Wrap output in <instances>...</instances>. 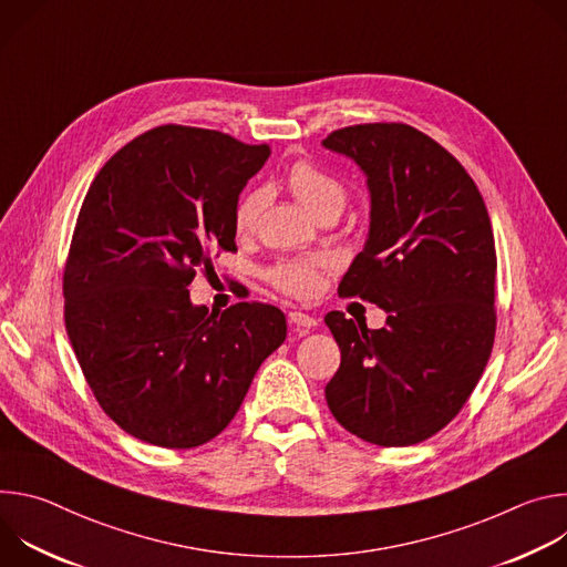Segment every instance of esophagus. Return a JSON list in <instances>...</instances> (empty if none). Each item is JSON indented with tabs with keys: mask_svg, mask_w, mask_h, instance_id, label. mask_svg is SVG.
Wrapping results in <instances>:
<instances>
[{
	"mask_svg": "<svg viewBox=\"0 0 567 567\" xmlns=\"http://www.w3.org/2000/svg\"><path fill=\"white\" fill-rule=\"evenodd\" d=\"M289 322H293L296 328H302V330H311L318 326V320L309 313H302V311H289Z\"/></svg>",
	"mask_w": 567,
	"mask_h": 567,
	"instance_id": "34e87169",
	"label": "esophagus"
}]
</instances>
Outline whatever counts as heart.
Segmentation results:
<instances>
[{
  "label": "heart",
  "instance_id": "b5f03b06",
  "mask_svg": "<svg viewBox=\"0 0 567 567\" xmlns=\"http://www.w3.org/2000/svg\"><path fill=\"white\" fill-rule=\"evenodd\" d=\"M287 188L316 219L326 215L339 217L350 197V190L341 177L311 164L307 158H298L296 164H291V168L287 171ZM265 202H267V195L262 188L249 190L247 195L239 197L233 210V226L239 235L256 230ZM267 280L282 293L298 296V298L311 296L318 287V274L313 265L296 262V260L276 262L267 271Z\"/></svg>",
  "mask_w": 567,
  "mask_h": 567
}]
</instances>
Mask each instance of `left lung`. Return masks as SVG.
Masks as SVG:
<instances>
[{"mask_svg":"<svg viewBox=\"0 0 567 567\" xmlns=\"http://www.w3.org/2000/svg\"><path fill=\"white\" fill-rule=\"evenodd\" d=\"M322 145L368 175L370 235L339 285L388 311L385 328L330 311L341 365L326 385L337 422L379 446H411L466 403L496 337V245L460 161L406 123L334 130Z\"/></svg>","mask_w":567,"mask_h":567,"instance_id":"1","label":"left lung"}]
</instances>
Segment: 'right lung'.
<instances>
[{
  "label": "right lung",
  "mask_w": 567,
  "mask_h": 567,
  "mask_svg": "<svg viewBox=\"0 0 567 567\" xmlns=\"http://www.w3.org/2000/svg\"><path fill=\"white\" fill-rule=\"evenodd\" d=\"M269 145L158 125L121 147L80 206L62 274L64 326L96 401L132 437L193 449L239 411L287 337L269 302L195 307L186 289L235 251L233 210Z\"/></svg>",
  "instance_id": "add662e5"
}]
</instances>
